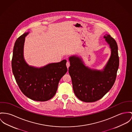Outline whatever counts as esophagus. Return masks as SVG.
I'll return each instance as SVG.
<instances>
[{"label":"esophagus","instance_id":"34e87169","mask_svg":"<svg viewBox=\"0 0 132 132\" xmlns=\"http://www.w3.org/2000/svg\"><path fill=\"white\" fill-rule=\"evenodd\" d=\"M66 66H67V68H68L70 66V63H69V61H67V63H66Z\"/></svg>","mask_w":132,"mask_h":132}]
</instances>
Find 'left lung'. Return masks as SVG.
Instances as JSON below:
<instances>
[{"label":"left lung","mask_w":132,"mask_h":132,"mask_svg":"<svg viewBox=\"0 0 132 132\" xmlns=\"http://www.w3.org/2000/svg\"><path fill=\"white\" fill-rule=\"evenodd\" d=\"M103 38L109 45L111 53L101 70L86 66L81 56L72 55L69 57L70 66L68 72L73 91L82 102H91L100 100L111 89L116 80L119 66L118 45L110 35L105 34Z\"/></svg>","instance_id":"1"}]
</instances>
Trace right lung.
Returning <instances> with one entry per match:
<instances>
[{
  "label": "right lung",
  "mask_w": 132,
  "mask_h": 132,
  "mask_svg": "<svg viewBox=\"0 0 132 132\" xmlns=\"http://www.w3.org/2000/svg\"><path fill=\"white\" fill-rule=\"evenodd\" d=\"M24 33L15 42L11 61L12 70L20 90L35 101L45 102L56 94L60 80L67 71V61L49 63L41 67L29 65L24 58Z\"/></svg>",
  "instance_id": "right-lung-1"
}]
</instances>
